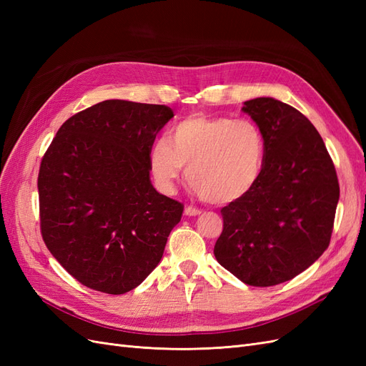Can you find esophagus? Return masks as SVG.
<instances>
[{
  "instance_id": "obj_1",
  "label": "esophagus",
  "mask_w": 366,
  "mask_h": 366,
  "mask_svg": "<svg viewBox=\"0 0 366 366\" xmlns=\"http://www.w3.org/2000/svg\"><path fill=\"white\" fill-rule=\"evenodd\" d=\"M200 214H202V210L194 207V206L184 207V215H187V217H197V215H200Z\"/></svg>"
}]
</instances>
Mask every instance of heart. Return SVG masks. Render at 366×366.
Masks as SVG:
<instances>
[{"mask_svg": "<svg viewBox=\"0 0 366 366\" xmlns=\"http://www.w3.org/2000/svg\"><path fill=\"white\" fill-rule=\"evenodd\" d=\"M149 169L162 191L172 192L187 168V180L203 200L227 204L258 184L265 162V139L247 119L189 116L149 149Z\"/></svg>", "mask_w": 366, "mask_h": 366, "instance_id": "1", "label": "heart"}]
</instances>
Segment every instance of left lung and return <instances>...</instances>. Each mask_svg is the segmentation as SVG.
I'll list each match as a JSON object with an SVG mask.
<instances>
[{
	"label": "left lung",
	"mask_w": 366,
	"mask_h": 366,
	"mask_svg": "<svg viewBox=\"0 0 366 366\" xmlns=\"http://www.w3.org/2000/svg\"><path fill=\"white\" fill-rule=\"evenodd\" d=\"M242 112L264 134V169L253 191L221 209L214 254L244 284L270 287L290 281L327 250L339 182L322 137L296 108L257 97Z\"/></svg>",
	"instance_id": "1"
}]
</instances>
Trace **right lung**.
<instances>
[{
	"label": "right lung",
	"mask_w": 366,
	"mask_h": 366,
	"mask_svg": "<svg viewBox=\"0 0 366 366\" xmlns=\"http://www.w3.org/2000/svg\"><path fill=\"white\" fill-rule=\"evenodd\" d=\"M174 117L166 105L120 99L71 116L44 154L41 234L74 280L124 295L157 267L183 204L156 191L149 149Z\"/></svg>",
	"instance_id": "obj_1"
}]
</instances>
